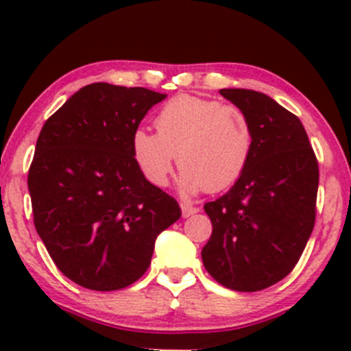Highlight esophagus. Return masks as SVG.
Returning <instances> with one entry per match:
<instances>
[{
	"instance_id": "1",
	"label": "esophagus",
	"mask_w": 351,
	"mask_h": 351,
	"mask_svg": "<svg viewBox=\"0 0 351 351\" xmlns=\"http://www.w3.org/2000/svg\"><path fill=\"white\" fill-rule=\"evenodd\" d=\"M198 208L193 207V205H189V204H182V214L183 217H190V215L197 214Z\"/></svg>"
}]
</instances>
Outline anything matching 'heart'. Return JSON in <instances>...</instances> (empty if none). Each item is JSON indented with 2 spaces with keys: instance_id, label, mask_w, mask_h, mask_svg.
<instances>
[{
  "instance_id": "b5f03b06",
  "label": "heart",
  "mask_w": 351,
  "mask_h": 351,
  "mask_svg": "<svg viewBox=\"0 0 351 351\" xmlns=\"http://www.w3.org/2000/svg\"><path fill=\"white\" fill-rule=\"evenodd\" d=\"M156 134L139 129L132 156L147 180L166 186L178 154L185 192H222L234 185L253 153V127L246 113L217 100L180 95L154 119Z\"/></svg>"
}]
</instances>
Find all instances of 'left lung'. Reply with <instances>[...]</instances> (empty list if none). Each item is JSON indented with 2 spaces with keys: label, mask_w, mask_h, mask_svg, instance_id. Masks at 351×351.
I'll use <instances>...</instances> for the list:
<instances>
[{
  "label": "left lung",
  "mask_w": 351,
  "mask_h": 351,
  "mask_svg": "<svg viewBox=\"0 0 351 351\" xmlns=\"http://www.w3.org/2000/svg\"><path fill=\"white\" fill-rule=\"evenodd\" d=\"M219 93L253 127V153L226 195L207 202L212 236L202 261L219 284L256 292L285 278L316 221L317 159L306 129L268 95L241 88Z\"/></svg>",
  "instance_id": "8db88e82"
}]
</instances>
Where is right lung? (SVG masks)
Listing matches in <instances>:
<instances>
[{"label":"right lung","instance_id":"right-lung-1","mask_svg":"<svg viewBox=\"0 0 351 351\" xmlns=\"http://www.w3.org/2000/svg\"><path fill=\"white\" fill-rule=\"evenodd\" d=\"M166 95L108 83L83 86L47 119L28 169L34 224L56 267L84 289H125L151 265L154 241L182 217L149 183L132 136Z\"/></svg>","mask_w":351,"mask_h":351}]
</instances>
